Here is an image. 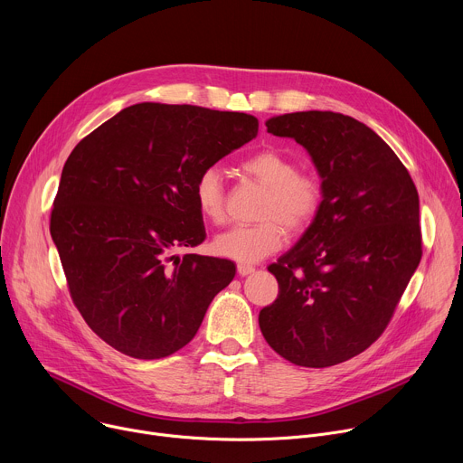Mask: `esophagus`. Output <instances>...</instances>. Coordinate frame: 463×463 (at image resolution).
Instances as JSON below:
<instances>
[{
	"mask_svg": "<svg viewBox=\"0 0 463 463\" xmlns=\"http://www.w3.org/2000/svg\"><path fill=\"white\" fill-rule=\"evenodd\" d=\"M254 273V268L249 266V263H238V275L240 277H247V275H252Z\"/></svg>",
	"mask_w": 463,
	"mask_h": 463,
	"instance_id": "obj_1",
	"label": "esophagus"
}]
</instances>
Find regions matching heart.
Instances as JSON below:
<instances>
[{"instance_id": "heart-1", "label": "heart", "mask_w": 463, "mask_h": 463, "mask_svg": "<svg viewBox=\"0 0 463 463\" xmlns=\"http://www.w3.org/2000/svg\"><path fill=\"white\" fill-rule=\"evenodd\" d=\"M241 168L269 188L258 225H236L218 234L213 250L240 263H256L284 245L286 228L306 229L322 203V184L311 174H298L297 163L280 150H260L241 163ZM194 202L200 214L220 223L225 216V192L216 168H207L194 184Z\"/></svg>"}]
</instances>
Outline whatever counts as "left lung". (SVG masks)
<instances>
[{
  "label": "left lung",
  "instance_id": "1",
  "mask_svg": "<svg viewBox=\"0 0 463 463\" xmlns=\"http://www.w3.org/2000/svg\"><path fill=\"white\" fill-rule=\"evenodd\" d=\"M266 126L306 148L322 203L268 268L279 297L260 311V329L289 363L334 366L379 339L420 266L418 190L393 150L348 115L297 111Z\"/></svg>",
  "mask_w": 463,
  "mask_h": 463
}]
</instances>
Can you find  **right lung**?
Listing matches in <instances>:
<instances>
[{
    "mask_svg": "<svg viewBox=\"0 0 463 463\" xmlns=\"http://www.w3.org/2000/svg\"><path fill=\"white\" fill-rule=\"evenodd\" d=\"M256 136L247 113L141 102L65 161L51 236L75 306L111 348L150 361L194 339L236 275L231 260L174 254L205 240L194 184Z\"/></svg>",
    "mask_w": 463,
    "mask_h": 463,
    "instance_id": "add662e5",
    "label": "right lung"
}]
</instances>
